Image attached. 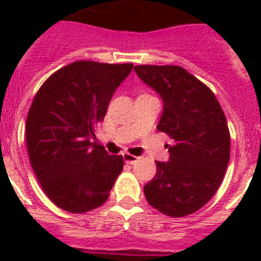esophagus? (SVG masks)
<instances>
[{"mask_svg": "<svg viewBox=\"0 0 261 261\" xmlns=\"http://www.w3.org/2000/svg\"><path fill=\"white\" fill-rule=\"evenodd\" d=\"M123 156H124V161L125 162H127V164H130V165H133V164H136L137 161H138V156H134V155H131V153H127L125 152L124 155H123Z\"/></svg>", "mask_w": 261, "mask_h": 261, "instance_id": "obj_1", "label": "esophagus"}]
</instances>
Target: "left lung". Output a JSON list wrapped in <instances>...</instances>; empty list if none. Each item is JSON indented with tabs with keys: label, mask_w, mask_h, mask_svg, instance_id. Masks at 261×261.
Masks as SVG:
<instances>
[{
	"label": "left lung",
	"mask_w": 261,
	"mask_h": 261,
	"mask_svg": "<svg viewBox=\"0 0 261 261\" xmlns=\"http://www.w3.org/2000/svg\"><path fill=\"white\" fill-rule=\"evenodd\" d=\"M137 75L159 93L164 112L156 128L173 140L169 161L144 186L149 205L173 218L205 205L229 162L230 136L213 91L179 65H136Z\"/></svg>",
	"instance_id": "8db88e82"
}]
</instances>
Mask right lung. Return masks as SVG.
<instances>
[{
	"label": "right lung",
	"mask_w": 261,
	"mask_h": 261,
	"mask_svg": "<svg viewBox=\"0 0 261 261\" xmlns=\"http://www.w3.org/2000/svg\"><path fill=\"white\" fill-rule=\"evenodd\" d=\"M133 64L75 61L48 76L26 119V145L40 186L57 207L82 214L108 200L124 166L95 136Z\"/></svg>",
	"instance_id": "1"
}]
</instances>
